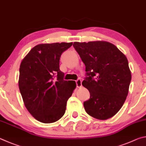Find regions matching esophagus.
<instances>
[{"mask_svg": "<svg viewBox=\"0 0 146 146\" xmlns=\"http://www.w3.org/2000/svg\"><path fill=\"white\" fill-rule=\"evenodd\" d=\"M76 86L78 88H80L82 86V81L80 80V79H78V80L76 81Z\"/></svg>", "mask_w": 146, "mask_h": 146, "instance_id": "esophagus-1", "label": "esophagus"}]
</instances>
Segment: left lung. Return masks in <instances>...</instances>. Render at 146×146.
<instances>
[{"label": "left lung", "instance_id": "8db88e82", "mask_svg": "<svg viewBox=\"0 0 146 146\" xmlns=\"http://www.w3.org/2000/svg\"><path fill=\"white\" fill-rule=\"evenodd\" d=\"M73 46L86 67L87 77L82 85L90 94L83 103L86 112L97 119L111 118L128 94L131 74L126 56L104 41L74 42Z\"/></svg>", "mask_w": 146, "mask_h": 146}]
</instances>
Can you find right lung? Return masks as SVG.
<instances>
[{
  "label": "right lung",
  "instance_id": "1",
  "mask_svg": "<svg viewBox=\"0 0 146 146\" xmlns=\"http://www.w3.org/2000/svg\"><path fill=\"white\" fill-rule=\"evenodd\" d=\"M72 45V42L37 45L20 64L19 86L23 101L32 116L43 123L63 117L76 87L74 81L63 80L60 70L61 54Z\"/></svg>",
  "mask_w": 146,
  "mask_h": 146
}]
</instances>
